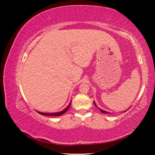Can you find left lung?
Returning <instances> with one entry per match:
<instances>
[{"instance_id": "obj_1", "label": "left lung", "mask_w": 155, "mask_h": 155, "mask_svg": "<svg viewBox=\"0 0 155 155\" xmlns=\"http://www.w3.org/2000/svg\"><path fill=\"white\" fill-rule=\"evenodd\" d=\"M94 105H95V106H96V107H97V108H98V109L100 110V111H101V113H103V114H110V113H109V112H107V111H104V110H103V109H100V108H99V107H98V106H97V105H96V104L95 103V102H94ZM128 109H129V108H128ZM128 109H127V110H128ZM127 110H126V111H127ZM125 111H124V112H125Z\"/></svg>"}]
</instances>
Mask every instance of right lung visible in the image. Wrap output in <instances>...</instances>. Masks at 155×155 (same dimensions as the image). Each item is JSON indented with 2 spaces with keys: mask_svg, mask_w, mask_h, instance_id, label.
<instances>
[{
  "mask_svg": "<svg viewBox=\"0 0 155 155\" xmlns=\"http://www.w3.org/2000/svg\"><path fill=\"white\" fill-rule=\"evenodd\" d=\"M70 104H71V101H70V104H68V106L66 107V108L64 109V110H62L61 111H59V112H54V113H44V112H40V111H36L38 113V114H40L42 115H47V116H59V115H61L64 114V113L66 112L68 109L70 108Z\"/></svg>",
  "mask_w": 155,
  "mask_h": 155,
  "instance_id": "right-lung-1",
  "label": "right lung"
}]
</instances>
